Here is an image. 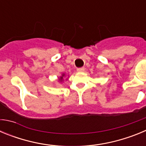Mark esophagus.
Masks as SVG:
<instances>
[{
    "label": "esophagus",
    "instance_id": "1",
    "mask_svg": "<svg viewBox=\"0 0 146 146\" xmlns=\"http://www.w3.org/2000/svg\"><path fill=\"white\" fill-rule=\"evenodd\" d=\"M84 70H85L84 67H80V68H77V71L78 72H84Z\"/></svg>",
    "mask_w": 146,
    "mask_h": 146
}]
</instances>
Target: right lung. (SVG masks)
I'll return each mask as SVG.
<instances>
[{
  "label": "right lung",
  "mask_w": 146,
  "mask_h": 146,
  "mask_svg": "<svg viewBox=\"0 0 146 146\" xmlns=\"http://www.w3.org/2000/svg\"><path fill=\"white\" fill-rule=\"evenodd\" d=\"M64 74H63V75H62V77H60V78H59V80H60V82H62V81H63V79H64Z\"/></svg>",
  "instance_id": "right-lung-1"
}]
</instances>
